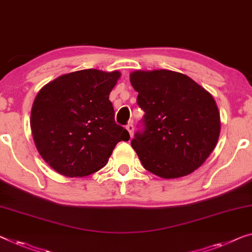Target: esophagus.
<instances>
[{"label":"esophagus","mask_w":252,"mask_h":252,"mask_svg":"<svg viewBox=\"0 0 252 252\" xmlns=\"http://www.w3.org/2000/svg\"><path fill=\"white\" fill-rule=\"evenodd\" d=\"M126 129L127 130V132L130 133V138H132L133 137V131H134V126H133L132 123H129V125L126 126Z\"/></svg>","instance_id":"obj_1"}]
</instances>
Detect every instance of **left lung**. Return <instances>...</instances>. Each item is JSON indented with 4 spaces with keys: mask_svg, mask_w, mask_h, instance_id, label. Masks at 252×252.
<instances>
[{
    "mask_svg": "<svg viewBox=\"0 0 252 252\" xmlns=\"http://www.w3.org/2000/svg\"><path fill=\"white\" fill-rule=\"evenodd\" d=\"M130 81L145 112L131 146L146 170L176 179L200 167L216 147L220 112L213 96L186 74L133 71Z\"/></svg>",
    "mask_w": 252,
    "mask_h": 252,
    "instance_id": "left-lung-1",
    "label": "left lung"
}]
</instances>
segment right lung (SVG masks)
<instances>
[{
    "label": "right lung",
    "instance_id": "1",
    "mask_svg": "<svg viewBox=\"0 0 252 252\" xmlns=\"http://www.w3.org/2000/svg\"><path fill=\"white\" fill-rule=\"evenodd\" d=\"M119 71L86 69L48 82L33 100L30 127L39 155L58 173L86 176L107 164L130 134L114 120L108 97Z\"/></svg>",
    "mask_w": 252,
    "mask_h": 252
}]
</instances>
